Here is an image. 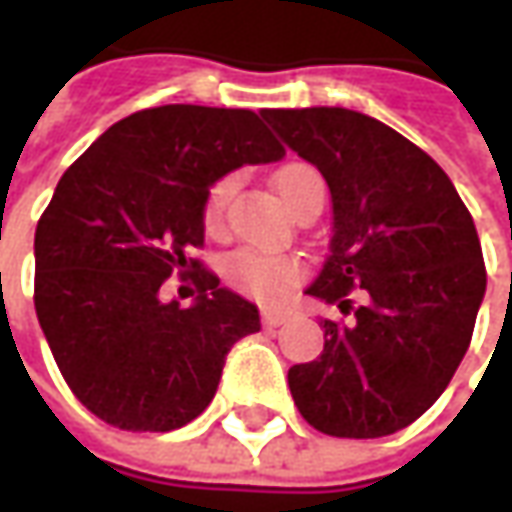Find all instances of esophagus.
Returning a JSON list of instances; mask_svg holds the SVG:
<instances>
[{
	"instance_id": "obj_1",
	"label": "esophagus",
	"mask_w": 512,
	"mask_h": 512,
	"mask_svg": "<svg viewBox=\"0 0 512 512\" xmlns=\"http://www.w3.org/2000/svg\"><path fill=\"white\" fill-rule=\"evenodd\" d=\"M285 319H288V316L280 314V311H263V314H260V322H263V328H280Z\"/></svg>"
}]
</instances>
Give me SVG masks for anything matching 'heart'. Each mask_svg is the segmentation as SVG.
I'll use <instances>...</instances> for the list:
<instances>
[{
  "mask_svg": "<svg viewBox=\"0 0 512 512\" xmlns=\"http://www.w3.org/2000/svg\"><path fill=\"white\" fill-rule=\"evenodd\" d=\"M274 190L291 212L302 210L311 198H325L322 176L311 165H302V162H291V165L277 170L274 173ZM229 193H232V179H218L210 187L207 201H204V227H207V232L224 229ZM224 271H227L229 283L238 291L260 302L283 300L285 291L302 277L300 260L263 255L255 249H238L235 255H229Z\"/></svg>",
  "mask_w": 512,
  "mask_h": 512,
  "instance_id": "heart-1",
  "label": "heart"
}]
</instances>
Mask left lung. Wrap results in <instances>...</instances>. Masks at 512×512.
<instances>
[{"mask_svg":"<svg viewBox=\"0 0 512 512\" xmlns=\"http://www.w3.org/2000/svg\"><path fill=\"white\" fill-rule=\"evenodd\" d=\"M263 117L328 182L330 255L308 294L350 316L325 319L322 356L288 370L294 403L330 437L395 434L443 395L474 336L488 283L474 218L426 151L367 114Z\"/></svg>","mask_w":512,"mask_h":512,"instance_id":"1","label":"left lung"}]
</instances>
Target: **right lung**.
Instances as JSON below:
<instances>
[{
  "label": "right lung",
  "mask_w": 512,
  "mask_h": 512,
  "mask_svg": "<svg viewBox=\"0 0 512 512\" xmlns=\"http://www.w3.org/2000/svg\"><path fill=\"white\" fill-rule=\"evenodd\" d=\"M283 154L255 111L173 103L128 114L66 168L38 218L33 302L72 395L103 423L173 431L210 406L260 316L190 257L204 201L229 170ZM170 273L197 285L196 306L161 297Z\"/></svg>",
  "instance_id": "obj_1"
}]
</instances>
